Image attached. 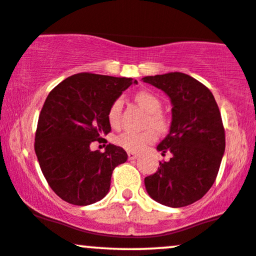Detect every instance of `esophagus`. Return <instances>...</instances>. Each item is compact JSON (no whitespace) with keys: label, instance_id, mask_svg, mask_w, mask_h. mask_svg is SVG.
I'll use <instances>...</instances> for the list:
<instances>
[{"label":"esophagus","instance_id":"1","mask_svg":"<svg viewBox=\"0 0 256 256\" xmlns=\"http://www.w3.org/2000/svg\"><path fill=\"white\" fill-rule=\"evenodd\" d=\"M128 160H136V158H138V154L128 152Z\"/></svg>","mask_w":256,"mask_h":256}]
</instances>
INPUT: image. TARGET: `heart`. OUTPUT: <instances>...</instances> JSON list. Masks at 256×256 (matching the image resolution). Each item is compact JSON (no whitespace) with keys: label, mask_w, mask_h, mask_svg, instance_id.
Wrapping results in <instances>:
<instances>
[{"label":"heart","mask_w":256,"mask_h":256,"mask_svg":"<svg viewBox=\"0 0 256 256\" xmlns=\"http://www.w3.org/2000/svg\"><path fill=\"white\" fill-rule=\"evenodd\" d=\"M134 100L140 106L149 113L146 125L152 126L158 131H164L168 126V119L163 113H161L162 102L158 95L150 90H140L134 95ZM122 110V98H118L110 104L108 113V122L110 125H116L120 120ZM158 138V134L154 130H148L144 132H125L116 138V143L122 146L128 152H143L149 144L154 143Z\"/></svg>","instance_id":"1"}]
</instances>
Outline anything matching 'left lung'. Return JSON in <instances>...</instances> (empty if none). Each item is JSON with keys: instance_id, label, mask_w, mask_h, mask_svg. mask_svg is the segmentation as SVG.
<instances>
[{"instance_id": "1", "label": "left lung", "mask_w": 256, "mask_h": 256, "mask_svg": "<svg viewBox=\"0 0 256 256\" xmlns=\"http://www.w3.org/2000/svg\"><path fill=\"white\" fill-rule=\"evenodd\" d=\"M172 101L169 134L158 146L172 152L155 174L144 178L146 192L169 208H184L202 199L216 180L226 150V134L210 89L182 72L143 78Z\"/></svg>"}]
</instances>
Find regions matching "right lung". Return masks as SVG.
<instances>
[{"instance_id": "obj_1", "label": "right lung", "mask_w": 256, "mask_h": 256, "mask_svg": "<svg viewBox=\"0 0 256 256\" xmlns=\"http://www.w3.org/2000/svg\"><path fill=\"white\" fill-rule=\"evenodd\" d=\"M136 80L80 72L56 86L39 114L34 150L42 174L56 194L72 205L94 204L108 193L110 178L126 162L122 148L90 144L110 131L108 110Z\"/></svg>"}]
</instances>
